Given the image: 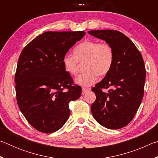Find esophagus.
<instances>
[{"instance_id":"esophagus-1","label":"esophagus","mask_w":158,"mask_h":158,"mask_svg":"<svg viewBox=\"0 0 158 158\" xmlns=\"http://www.w3.org/2000/svg\"><path fill=\"white\" fill-rule=\"evenodd\" d=\"M89 90H90V89H85V88H83V89H82V92H81L82 95H84L85 93H86L87 92H89Z\"/></svg>"}]
</instances>
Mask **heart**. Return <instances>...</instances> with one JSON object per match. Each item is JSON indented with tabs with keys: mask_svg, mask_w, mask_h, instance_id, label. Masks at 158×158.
I'll return each instance as SVG.
<instances>
[{
	"mask_svg": "<svg viewBox=\"0 0 158 158\" xmlns=\"http://www.w3.org/2000/svg\"><path fill=\"white\" fill-rule=\"evenodd\" d=\"M74 54L66 53L63 58V65L67 73L75 75L78 73L79 63H85V72L74 80L77 84L84 87L94 84L98 81V75H106L113 65L114 49L108 42L85 40L75 47Z\"/></svg>",
	"mask_w": 158,
	"mask_h": 158,
	"instance_id": "b5f03b06",
	"label": "heart"
}]
</instances>
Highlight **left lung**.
I'll return each instance as SVG.
<instances>
[{
    "label": "left lung",
    "instance_id": "left-lung-1",
    "mask_svg": "<svg viewBox=\"0 0 158 158\" xmlns=\"http://www.w3.org/2000/svg\"><path fill=\"white\" fill-rule=\"evenodd\" d=\"M89 33L110 44L114 53L109 73L92 89L96 95L92 114L105 127L120 129L130 123L142 101L146 74L142 56L121 32L96 30ZM103 88H109L108 92H103Z\"/></svg>",
    "mask_w": 158,
    "mask_h": 158
}]
</instances>
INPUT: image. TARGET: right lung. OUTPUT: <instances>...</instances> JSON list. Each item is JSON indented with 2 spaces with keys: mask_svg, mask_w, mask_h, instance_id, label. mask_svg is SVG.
<instances>
[{
  "mask_svg": "<svg viewBox=\"0 0 158 158\" xmlns=\"http://www.w3.org/2000/svg\"><path fill=\"white\" fill-rule=\"evenodd\" d=\"M85 35L84 31H47L23 48L15 73L20 111L35 129L52 133L70 114L69 102L81 95V87L65 70L63 58Z\"/></svg>",
  "mask_w": 158,
  "mask_h": 158,
  "instance_id": "obj_1",
  "label": "right lung"
}]
</instances>
